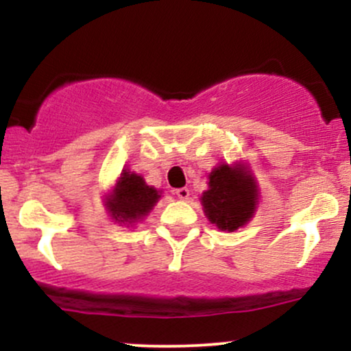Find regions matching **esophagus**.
I'll list each match as a JSON object with an SVG mask.
<instances>
[{"label": "esophagus", "mask_w": 351, "mask_h": 351, "mask_svg": "<svg viewBox=\"0 0 351 351\" xmlns=\"http://www.w3.org/2000/svg\"><path fill=\"white\" fill-rule=\"evenodd\" d=\"M175 193H176V196H178L180 199H188L189 198V189L188 188H178Z\"/></svg>", "instance_id": "obj_1"}]
</instances>
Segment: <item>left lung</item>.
<instances>
[{"label":"left lung","instance_id":"obj_1","mask_svg":"<svg viewBox=\"0 0 351 351\" xmlns=\"http://www.w3.org/2000/svg\"><path fill=\"white\" fill-rule=\"evenodd\" d=\"M204 213L223 231H236L252 217L257 188L243 168L221 165L209 175V189L201 196Z\"/></svg>","mask_w":351,"mask_h":351}]
</instances>
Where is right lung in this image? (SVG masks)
Here are the masks:
<instances>
[{"instance_id": "1", "label": "right lung", "mask_w": 351, "mask_h": 351, "mask_svg": "<svg viewBox=\"0 0 351 351\" xmlns=\"http://www.w3.org/2000/svg\"><path fill=\"white\" fill-rule=\"evenodd\" d=\"M158 198V191L147 186L142 176L123 171L114 189V195L107 201V209L119 223H135L150 213Z\"/></svg>"}]
</instances>
